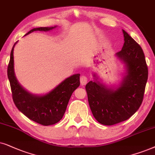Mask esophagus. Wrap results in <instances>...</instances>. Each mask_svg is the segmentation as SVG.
<instances>
[{
	"instance_id": "34e87169",
	"label": "esophagus",
	"mask_w": 155,
	"mask_h": 155,
	"mask_svg": "<svg viewBox=\"0 0 155 155\" xmlns=\"http://www.w3.org/2000/svg\"><path fill=\"white\" fill-rule=\"evenodd\" d=\"M88 77L86 76L82 75L80 78V82H81V85H86L88 82Z\"/></svg>"
}]
</instances>
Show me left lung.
Masks as SVG:
<instances>
[{
  "instance_id": "left-lung-1",
  "label": "left lung",
  "mask_w": 155,
  "mask_h": 155,
  "mask_svg": "<svg viewBox=\"0 0 155 155\" xmlns=\"http://www.w3.org/2000/svg\"><path fill=\"white\" fill-rule=\"evenodd\" d=\"M124 45L116 53L126 64L127 74L116 90L108 89L99 82L86 84L88 104L101 124L113 125L130 118L141 106L148 78V68L142 47L123 30Z\"/></svg>"
}]
</instances>
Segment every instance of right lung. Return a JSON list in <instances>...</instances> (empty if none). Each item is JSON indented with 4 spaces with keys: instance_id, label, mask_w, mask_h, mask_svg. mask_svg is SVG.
<instances>
[{
    "instance_id": "obj_1",
    "label": "right lung",
    "mask_w": 155,
    "mask_h": 155,
    "mask_svg": "<svg viewBox=\"0 0 155 155\" xmlns=\"http://www.w3.org/2000/svg\"><path fill=\"white\" fill-rule=\"evenodd\" d=\"M52 28H34L26 35L34 31H48ZM17 42L12 48L8 66V77L14 104L20 112L34 122L45 126L55 124L62 118L72 93L80 85V74L67 78L48 94L43 96L31 95L20 86L14 74L13 49Z\"/></svg>"
}]
</instances>
